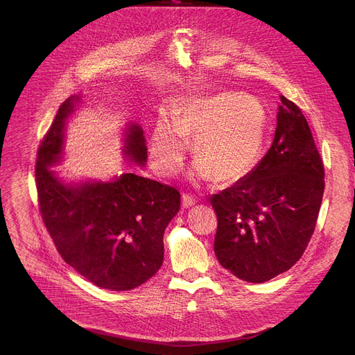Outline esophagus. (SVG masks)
Masks as SVG:
<instances>
[{
	"label": "esophagus",
	"instance_id": "obj_1",
	"mask_svg": "<svg viewBox=\"0 0 355 355\" xmlns=\"http://www.w3.org/2000/svg\"><path fill=\"white\" fill-rule=\"evenodd\" d=\"M195 204H196V200H195V198L192 195L182 193V196H181V205H182V208H191Z\"/></svg>",
	"mask_w": 355,
	"mask_h": 355
}]
</instances>
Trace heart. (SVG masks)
Wrapping results in <instances>:
<instances>
[{
	"label": "heart",
	"instance_id": "heart-1",
	"mask_svg": "<svg viewBox=\"0 0 355 355\" xmlns=\"http://www.w3.org/2000/svg\"><path fill=\"white\" fill-rule=\"evenodd\" d=\"M267 116L256 98L219 92L189 99L162 115L151 133L150 157L163 177L175 175L193 140L191 177L230 185L245 178L260 160Z\"/></svg>",
	"mask_w": 355,
	"mask_h": 355
}]
</instances>
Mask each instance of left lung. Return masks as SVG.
Returning <instances> with one entry per match:
<instances>
[{
	"label": "left lung",
	"mask_w": 355,
	"mask_h": 355,
	"mask_svg": "<svg viewBox=\"0 0 355 355\" xmlns=\"http://www.w3.org/2000/svg\"><path fill=\"white\" fill-rule=\"evenodd\" d=\"M267 155L245 178L212 195L215 254L234 277L261 284L288 271L313 234L324 167L302 111L281 96Z\"/></svg>",
	"instance_id": "1"
}]
</instances>
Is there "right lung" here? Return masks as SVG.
Returning <instances> with one entry per match:
<instances>
[{
	"label": "right lung",
	"instance_id": "right-lung-1",
	"mask_svg": "<svg viewBox=\"0 0 355 355\" xmlns=\"http://www.w3.org/2000/svg\"><path fill=\"white\" fill-rule=\"evenodd\" d=\"M83 101L71 95L42 140L36 160L39 208L63 260L99 288L130 291L163 266L164 230L180 211V192L126 173L111 181H66L52 167L64 157L66 126ZM122 155L144 167L143 129L126 123Z\"/></svg>",
	"mask_w": 355,
	"mask_h": 355
}]
</instances>
